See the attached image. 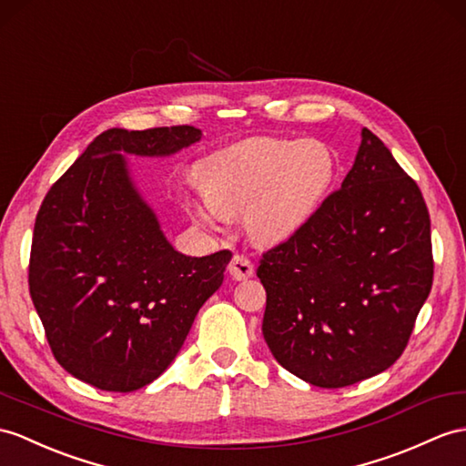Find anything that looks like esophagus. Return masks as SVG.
<instances>
[{"label":"esophagus","mask_w":466,"mask_h":466,"mask_svg":"<svg viewBox=\"0 0 466 466\" xmlns=\"http://www.w3.org/2000/svg\"><path fill=\"white\" fill-rule=\"evenodd\" d=\"M229 275L235 280H245L251 279L255 275V265L251 258H247L245 255H235L229 263Z\"/></svg>","instance_id":"esophagus-1"}]
</instances>
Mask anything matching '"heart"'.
Instances as JSON below:
<instances>
[{
	"mask_svg": "<svg viewBox=\"0 0 466 466\" xmlns=\"http://www.w3.org/2000/svg\"><path fill=\"white\" fill-rule=\"evenodd\" d=\"M206 199H184L196 225L219 231L245 213L260 243H280L319 211L334 179V157L319 140L253 138L211 154L196 167Z\"/></svg>",
	"mask_w": 466,
	"mask_h": 466,
	"instance_id": "b5f03b06",
	"label": "heart"
}]
</instances>
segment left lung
Here are the masks:
<instances>
[{"instance_id":"obj_1","label":"left lung","mask_w":466,"mask_h":466,"mask_svg":"<svg viewBox=\"0 0 466 466\" xmlns=\"http://www.w3.org/2000/svg\"><path fill=\"white\" fill-rule=\"evenodd\" d=\"M257 277L263 336L282 368L326 390L378 376L403 354L433 287L421 189L364 128L342 187L263 253Z\"/></svg>"}]
</instances>
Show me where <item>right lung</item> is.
I'll use <instances>...</instances> for the list:
<instances>
[{"mask_svg":"<svg viewBox=\"0 0 466 466\" xmlns=\"http://www.w3.org/2000/svg\"><path fill=\"white\" fill-rule=\"evenodd\" d=\"M199 138L201 130L187 124L110 128L55 181L39 208L31 300L55 360L102 391L128 393L162 376L233 257L177 253L124 160V154H176Z\"/></svg>","mask_w":466,"mask_h":466,"instance_id":"right-lung-1","label":"right lung"}]
</instances>
